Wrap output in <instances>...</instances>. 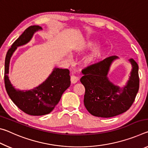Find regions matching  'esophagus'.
<instances>
[{
    "label": "esophagus",
    "mask_w": 148,
    "mask_h": 148,
    "mask_svg": "<svg viewBox=\"0 0 148 148\" xmlns=\"http://www.w3.org/2000/svg\"><path fill=\"white\" fill-rule=\"evenodd\" d=\"M77 80H78V77L76 76H74V75H73V74L71 75V81L72 84H76L77 82Z\"/></svg>",
    "instance_id": "1"
}]
</instances>
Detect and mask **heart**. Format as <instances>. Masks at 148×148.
<instances>
[{"mask_svg":"<svg viewBox=\"0 0 148 148\" xmlns=\"http://www.w3.org/2000/svg\"><path fill=\"white\" fill-rule=\"evenodd\" d=\"M95 44L92 43L89 44V46L90 47H92V46H95ZM102 54H103V52H102L101 50H95L94 52H92V53L89 55V56L86 57V58L84 59V63L86 64V65H91L92 64L96 62L98 60L101 58L102 57Z\"/></svg>","mask_w":148,"mask_h":148,"instance_id":"obj_1","label":"heart"}]
</instances>
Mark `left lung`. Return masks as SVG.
<instances>
[{
	"mask_svg": "<svg viewBox=\"0 0 148 148\" xmlns=\"http://www.w3.org/2000/svg\"><path fill=\"white\" fill-rule=\"evenodd\" d=\"M117 56H110L82 70L80 82L86 89L84 105L94 116L111 117L128 110L139 89L138 66L133 59L131 76L126 86L121 88L110 82L107 77L110 65Z\"/></svg>",
	"mask_w": 148,
	"mask_h": 148,
	"instance_id": "obj_1",
	"label": "left lung"
}]
</instances>
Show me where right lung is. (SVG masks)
<instances>
[{
    "mask_svg": "<svg viewBox=\"0 0 148 148\" xmlns=\"http://www.w3.org/2000/svg\"><path fill=\"white\" fill-rule=\"evenodd\" d=\"M38 25L30 26L12 45L5 59L4 84L7 93L14 103L25 113L31 116L49 114L58 104L63 92L71 86L69 69L55 68L47 79L39 86L29 91L16 89L10 81L8 74L10 58L17 47L31 40L35 32L41 30Z\"/></svg>",
    "mask_w": 148,
    "mask_h": 148,
    "instance_id": "obj_1",
    "label": "right lung"
}]
</instances>
